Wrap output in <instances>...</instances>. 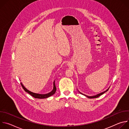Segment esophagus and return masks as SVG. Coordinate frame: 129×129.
I'll list each match as a JSON object with an SVG mask.
<instances>
[{
  "label": "esophagus",
  "mask_w": 129,
  "mask_h": 129,
  "mask_svg": "<svg viewBox=\"0 0 129 129\" xmlns=\"http://www.w3.org/2000/svg\"><path fill=\"white\" fill-rule=\"evenodd\" d=\"M68 64V66H70V65H71V63H69V62H68V64Z\"/></svg>",
  "instance_id": "34e87169"
}]
</instances>
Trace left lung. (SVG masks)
<instances>
[{"label":"left lung","instance_id":"8db88e82","mask_svg":"<svg viewBox=\"0 0 129 129\" xmlns=\"http://www.w3.org/2000/svg\"><path fill=\"white\" fill-rule=\"evenodd\" d=\"M109 88H110V87H109ZM109 88H108L107 90H106L105 91H104V92H102V93H99V94H96V95H94V96H88V95H87L84 94H83L82 93H81V92H80L79 90H78V91H79V92H80L81 94H83V95H84L86 96L87 98H89V99H93V98H97L99 97L100 96H101V95H102L103 94H104V93H105L106 92H107V91L109 90Z\"/></svg>","mask_w":129,"mask_h":129}]
</instances>
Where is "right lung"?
I'll return each instance as SVG.
<instances>
[{"label":"right lung","instance_id":"right-lung-1","mask_svg":"<svg viewBox=\"0 0 129 129\" xmlns=\"http://www.w3.org/2000/svg\"><path fill=\"white\" fill-rule=\"evenodd\" d=\"M23 89L24 90V91L28 93H29L30 95H31L32 96L36 99H46L47 98L53 94H54L56 92L57 88L55 85V81L52 82L48 87V88L44 91V92L43 93H40L38 92H37V89L36 90L35 89L31 90H29L27 89L23 84L22 83H20Z\"/></svg>","mask_w":129,"mask_h":129}]
</instances>
